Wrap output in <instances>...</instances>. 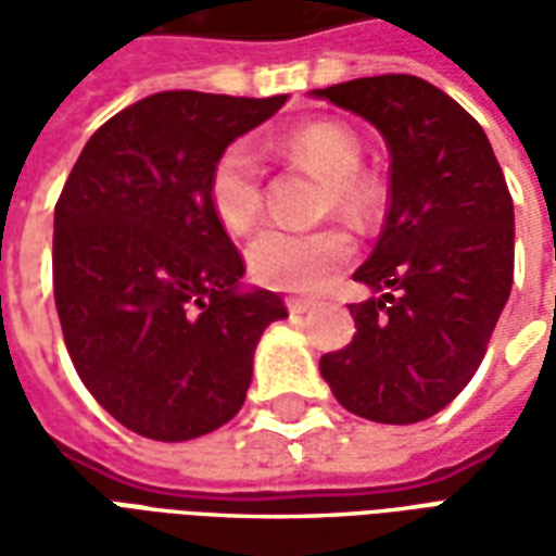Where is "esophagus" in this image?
Masks as SVG:
<instances>
[{"mask_svg": "<svg viewBox=\"0 0 556 556\" xmlns=\"http://www.w3.org/2000/svg\"><path fill=\"white\" fill-rule=\"evenodd\" d=\"M286 306H289L291 315H306L309 309H313V303L301 301V298H289V301H286Z\"/></svg>", "mask_w": 556, "mask_h": 556, "instance_id": "1", "label": "esophagus"}]
</instances>
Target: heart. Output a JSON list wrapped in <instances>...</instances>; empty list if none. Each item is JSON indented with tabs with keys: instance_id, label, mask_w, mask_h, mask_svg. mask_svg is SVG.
Returning <instances> with one entry per match:
<instances>
[{
	"instance_id": "b5f03b06",
	"label": "heart",
	"mask_w": 556,
	"mask_h": 556,
	"mask_svg": "<svg viewBox=\"0 0 556 556\" xmlns=\"http://www.w3.org/2000/svg\"><path fill=\"white\" fill-rule=\"evenodd\" d=\"M282 148L291 157L327 178L325 205L351 219H366L375 207V190L361 175V142L337 122H315L291 130ZM207 202L229 231H247L262 211L258 160L247 142H231L207 175ZM354 243L342 229L289 231L265 229L247 247L250 277L274 291L313 294L349 265Z\"/></svg>"
}]
</instances>
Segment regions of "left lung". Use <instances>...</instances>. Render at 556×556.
I'll return each instance as SVG.
<instances>
[{
	"instance_id": "obj_1",
	"label": "left lung",
	"mask_w": 556,
	"mask_h": 556,
	"mask_svg": "<svg viewBox=\"0 0 556 556\" xmlns=\"http://www.w3.org/2000/svg\"><path fill=\"white\" fill-rule=\"evenodd\" d=\"M361 115L390 151V211L354 279L357 333L318 369L372 422L434 417L473 378L513 291V195L485 130L431 83L384 74L309 91Z\"/></svg>"
}]
</instances>
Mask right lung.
<instances>
[{
  "mask_svg": "<svg viewBox=\"0 0 556 556\" xmlns=\"http://www.w3.org/2000/svg\"><path fill=\"white\" fill-rule=\"evenodd\" d=\"M289 94L157 91L113 115L67 175L53 291L74 369L101 408L151 441H190L241 410L253 354L286 303L247 289L214 217L219 151Z\"/></svg>",
  "mask_w": 556,
  "mask_h": 556,
  "instance_id": "right-lung-1",
  "label": "right lung"
}]
</instances>
